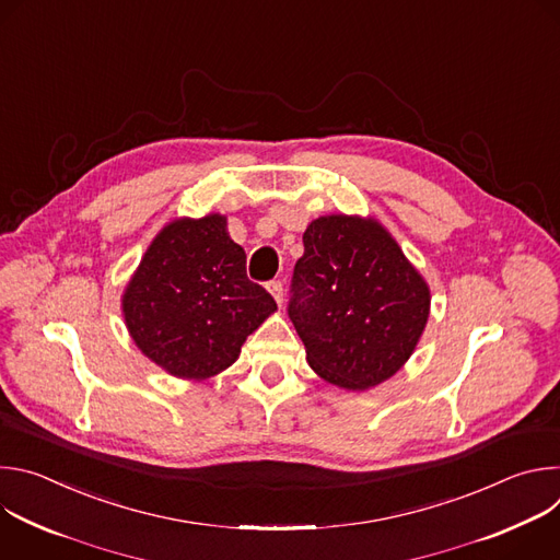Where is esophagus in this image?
Returning a JSON list of instances; mask_svg holds the SVG:
<instances>
[{
    "mask_svg": "<svg viewBox=\"0 0 560 560\" xmlns=\"http://www.w3.org/2000/svg\"><path fill=\"white\" fill-rule=\"evenodd\" d=\"M268 290H270V294L275 296V301L281 305V303H283V283H281L279 279H275V281L268 283Z\"/></svg>",
    "mask_w": 560,
    "mask_h": 560,
    "instance_id": "obj_1",
    "label": "esophagus"
}]
</instances>
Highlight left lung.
<instances>
[{"instance_id": "left-lung-1", "label": "left lung", "mask_w": 560, "mask_h": 560, "mask_svg": "<svg viewBox=\"0 0 560 560\" xmlns=\"http://www.w3.org/2000/svg\"><path fill=\"white\" fill-rule=\"evenodd\" d=\"M430 285L374 217L326 214L303 232L288 314L324 381L363 392L406 365L428 326Z\"/></svg>"}]
</instances>
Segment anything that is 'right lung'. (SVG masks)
I'll use <instances>...</instances> for the list:
<instances>
[{"label":"right lung","instance_id":"right-lung-1","mask_svg":"<svg viewBox=\"0 0 560 560\" xmlns=\"http://www.w3.org/2000/svg\"><path fill=\"white\" fill-rule=\"evenodd\" d=\"M275 310V299L248 279L246 253L219 212L179 217L159 230L121 296L141 354L186 381L230 368Z\"/></svg>","mask_w":560,"mask_h":560}]
</instances>
